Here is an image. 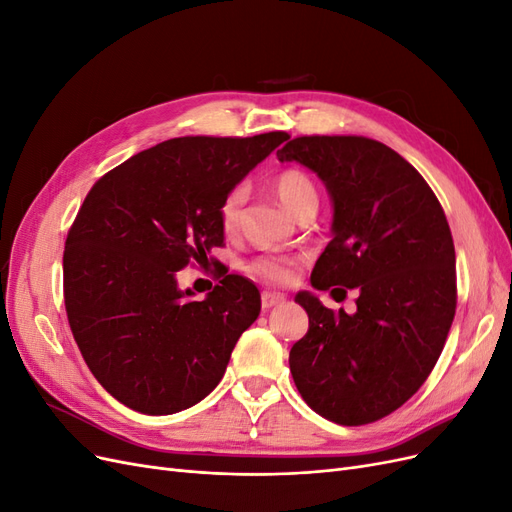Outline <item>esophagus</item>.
Wrapping results in <instances>:
<instances>
[{"instance_id": "34e87169", "label": "esophagus", "mask_w": 512, "mask_h": 512, "mask_svg": "<svg viewBox=\"0 0 512 512\" xmlns=\"http://www.w3.org/2000/svg\"><path fill=\"white\" fill-rule=\"evenodd\" d=\"M284 301H286V297H284V294H280V292H262V297H260L262 309L277 307V305H282Z\"/></svg>"}]
</instances>
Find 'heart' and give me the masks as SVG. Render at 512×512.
Masks as SVG:
<instances>
[{"mask_svg":"<svg viewBox=\"0 0 512 512\" xmlns=\"http://www.w3.org/2000/svg\"><path fill=\"white\" fill-rule=\"evenodd\" d=\"M273 192L294 218L307 207H318V190L314 179L301 168H286L273 179ZM245 203V188L237 185L230 190L220 205V224L224 232H235L241 222V209ZM250 273L271 284H288L294 273V260L284 256H262L250 265Z\"/></svg>","mask_w":512,"mask_h":512,"instance_id":"heart-1","label":"heart"}]
</instances>
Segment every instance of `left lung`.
<instances>
[{
    "label": "left lung",
    "instance_id": "1",
    "mask_svg": "<svg viewBox=\"0 0 512 512\" xmlns=\"http://www.w3.org/2000/svg\"><path fill=\"white\" fill-rule=\"evenodd\" d=\"M320 177L333 205V239L312 286L359 292L356 312H333L312 292L297 301L309 329L290 350L305 404L339 425L391 414L421 389L457 307L455 245L418 170L365 136H299L280 151Z\"/></svg>",
    "mask_w": 512,
    "mask_h": 512
}]
</instances>
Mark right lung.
Instances as JSON below:
<instances>
[{"label":"right lung","instance_id":"right-lung-1","mask_svg":"<svg viewBox=\"0 0 512 512\" xmlns=\"http://www.w3.org/2000/svg\"><path fill=\"white\" fill-rule=\"evenodd\" d=\"M284 141L286 132L173 138L89 190L66 239V312L91 374L123 406L175 414L220 384L260 292L228 273L194 301L177 271L224 243V196Z\"/></svg>","mask_w":512,"mask_h":512}]
</instances>
